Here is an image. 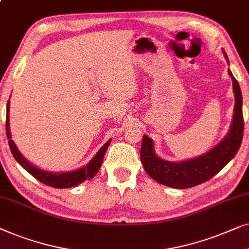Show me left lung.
Masks as SVG:
<instances>
[{
	"instance_id": "obj_1",
	"label": "left lung",
	"mask_w": 249,
	"mask_h": 249,
	"mask_svg": "<svg viewBox=\"0 0 249 249\" xmlns=\"http://www.w3.org/2000/svg\"><path fill=\"white\" fill-rule=\"evenodd\" d=\"M222 52L229 64L227 53L224 50H222ZM228 72L232 79L234 109L232 122L227 135L203 155L181 161H170L156 155L155 142L144 134L140 151L141 163L152 180L174 189L195 187L216 175L236 156L244 134L243 95L240 86L230 68L228 69Z\"/></svg>"
}]
</instances>
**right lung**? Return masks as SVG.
I'll return each instance as SVG.
<instances>
[{
  "instance_id": "1",
  "label": "right lung",
  "mask_w": 249,
  "mask_h": 249,
  "mask_svg": "<svg viewBox=\"0 0 249 249\" xmlns=\"http://www.w3.org/2000/svg\"><path fill=\"white\" fill-rule=\"evenodd\" d=\"M10 100L8 101V105H6V137L9 139V147L11 149V152L13 157L17 161H18L19 165L25 168L26 171L28 172L29 174L33 175L35 178H37L39 182L44 183L46 185H50V187L58 188V189H64V188H72L77 187L83 182L86 180H91L95 177V174L98 173V171L100 170L102 161H104V157L106 151L110 144L111 139L106 142V143L102 145L93 158L89 161L88 164L84 165V166L76 168L74 171H68V172H51V171H45L42 170L37 166H35L34 164H32L28 159H26L19 149L17 148L15 141L11 140V131H10Z\"/></svg>"
}]
</instances>
